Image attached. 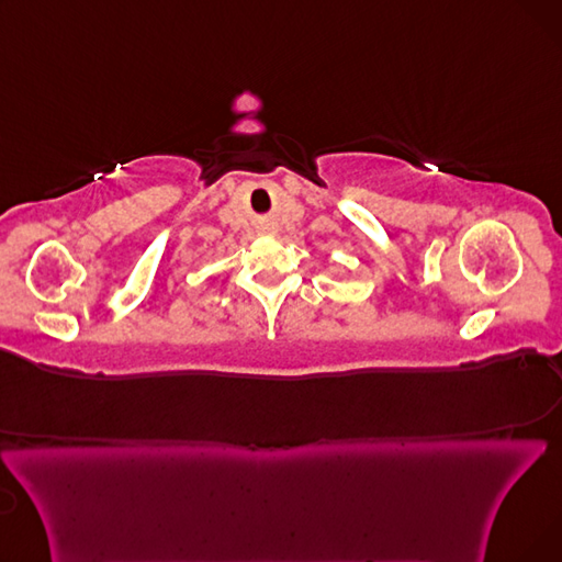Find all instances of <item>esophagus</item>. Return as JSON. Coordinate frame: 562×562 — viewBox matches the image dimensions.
Returning <instances> with one entry per match:
<instances>
[{
  "mask_svg": "<svg viewBox=\"0 0 562 562\" xmlns=\"http://www.w3.org/2000/svg\"><path fill=\"white\" fill-rule=\"evenodd\" d=\"M261 232H263V234H273V227H271V225H263Z\"/></svg>",
  "mask_w": 562,
  "mask_h": 562,
  "instance_id": "1",
  "label": "esophagus"
}]
</instances>
